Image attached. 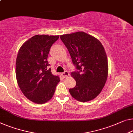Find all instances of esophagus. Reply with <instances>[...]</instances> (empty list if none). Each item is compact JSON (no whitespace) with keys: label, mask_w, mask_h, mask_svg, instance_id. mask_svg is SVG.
Wrapping results in <instances>:
<instances>
[{"label":"esophagus","mask_w":133,"mask_h":133,"mask_svg":"<svg viewBox=\"0 0 133 133\" xmlns=\"http://www.w3.org/2000/svg\"><path fill=\"white\" fill-rule=\"evenodd\" d=\"M61 75H62L63 77H64V78H67V76H69V73L68 72H67V71H65L64 72L61 73Z\"/></svg>","instance_id":"1"}]
</instances>
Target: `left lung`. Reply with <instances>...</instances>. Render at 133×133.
<instances>
[{"mask_svg": "<svg viewBox=\"0 0 133 133\" xmlns=\"http://www.w3.org/2000/svg\"><path fill=\"white\" fill-rule=\"evenodd\" d=\"M78 71L71 73L76 86L69 89L71 96L79 102H88L102 91L108 75V58L102 43L83 32L60 36Z\"/></svg>", "mask_w": 133, "mask_h": 133, "instance_id": "1", "label": "left lung"}]
</instances>
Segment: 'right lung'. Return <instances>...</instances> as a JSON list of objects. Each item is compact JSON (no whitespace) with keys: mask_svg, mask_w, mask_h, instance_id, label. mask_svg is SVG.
Returning a JSON list of instances; mask_svg holds the SVG:
<instances>
[{"mask_svg":"<svg viewBox=\"0 0 133 133\" xmlns=\"http://www.w3.org/2000/svg\"><path fill=\"white\" fill-rule=\"evenodd\" d=\"M59 36L35 35L21 46L16 60V78L23 94L31 102L45 103L51 99L58 76L51 73L47 60L51 46Z\"/></svg>","mask_w":133,"mask_h":133,"instance_id":"obj_1","label":"right lung"}]
</instances>
